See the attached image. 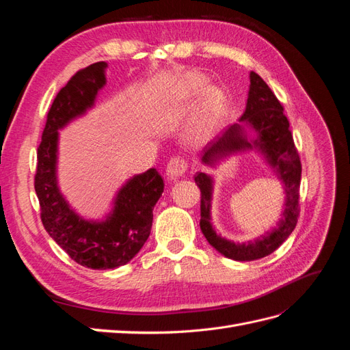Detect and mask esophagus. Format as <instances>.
Segmentation results:
<instances>
[{
	"instance_id": "34e87169",
	"label": "esophagus",
	"mask_w": 350,
	"mask_h": 350,
	"mask_svg": "<svg viewBox=\"0 0 350 350\" xmlns=\"http://www.w3.org/2000/svg\"><path fill=\"white\" fill-rule=\"evenodd\" d=\"M188 163L183 157H172L166 166V175L171 179H178L183 176L187 171Z\"/></svg>"
}]
</instances>
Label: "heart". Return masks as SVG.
<instances>
[{"label": "heart", "instance_id": "1", "mask_svg": "<svg viewBox=\"0 0 350 350\" xmlns=\"http://www.w3.org/2000/svg\"><path fill=\"white\" fill-rule=\"evenodd\" d=\"M204 81L200 79H189L183 84L181 88L176 89L175 99L178 102H187L191 98L197 96L201 92H204ZM226 105V98L224 92L219 89H208L206 93V99L203 103V108L198 112V115L191 121L188 126V139L191 142H203L213 131L216 121L219 118L220 112L224 111Z\"/></svg>", "mask_w": 350, "mask_h": 350}]
</instances>
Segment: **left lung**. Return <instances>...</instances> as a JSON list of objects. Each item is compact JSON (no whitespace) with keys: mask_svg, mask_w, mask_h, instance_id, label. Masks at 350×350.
Masks as SVG:
<instances>
[{"mask_svg":"<svg viewBox=\"0 0 350 350\" xmlns=\"http://www.w3.org/2000/svg\"><path fill=\"white\" fill-rule=\"evenodd\" d=\"M252 131L256 137H250ZM257 150L278 175L284 189V204L278 226L254 241L234 242L216 234L211 225V197L215 179L197 172L196 184L201 191L200 228L208 243L221 256L235 261H252L269 256L289 238L299 217L301 161L293 144L289 121L282 103L257 72H250V90L245 112L239 122L230 124L210 140L201 152V163L215 167L224 159L241 152Z\"/></svg>","mask_w":350,"mask_h":350,"instance_id":"obj_1","label":"left lung"}]
</instances>
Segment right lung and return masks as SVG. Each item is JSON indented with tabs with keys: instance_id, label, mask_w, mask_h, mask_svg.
<instances>
[{
	"instance_id": "1",
	"label": "right lung",
	"mask_w": 350,
	"mask_h": 350,
	"mask_svg": "<svg viewBox=\"0 0 350 350\" xmlns=\"http://www.w3.org/2000/svg\"><path fill=\"white\" fill-rule=\"evenodd\" d=\"M107 62L77 71L52 102L38 147L35 191L44 228L71 260L93 270L124 266L150 235L153 208L163 193V179L154 167L130 178L116 193L102 220H89L74 210L58 187V140L66 125L94 107L107 84Z\"/></svg>"
}]
</instances>
